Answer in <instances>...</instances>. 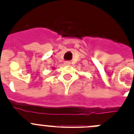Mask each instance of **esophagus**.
<instances>
[{"instance_id":"1","label":"esophagus","mask_w":134,"mask_h":134,"mask_svg":"<svg viewBox=\"0 0 134 134\" xmlns=\"http://www.w3.org/2000/svg\"><path fill=\"white\" fill-rule=\"evenodd\" d=\"M64 64L66 65V66H69V65H70V62L69 61H66L64 62Z\"/></svg>"}]
</instances>
